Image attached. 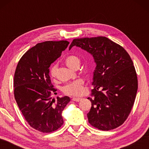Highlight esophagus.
<instances>
[{"label":"esophagus","instance_id":"esophagus-1","mask_svg":"<svg viewBox=\"0 0 149 149\" xmlns=\"http://www.w3.org/2000/svg\"><path fill=\"white\" fill-rule=\"evenodd\" d=\"M73 101H75V102H79L81 100V98H73V99H72Z\"/></svg>","mask_w":149,"mask_h":149}]
</instances>
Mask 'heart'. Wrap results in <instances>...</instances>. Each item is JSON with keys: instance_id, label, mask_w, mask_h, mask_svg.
Segmentation results:
<instances>
[{"instance_id": "heart-1", "label": "heart", "mask_w": 149, "mask_h": 149, "mask_svg": "<svg viewBox=\"0 0 149 149\" xmlns=\"http://www.w3.org/2000/svg\"><path fill=\"white\" fill-rule=\"evenodd\" d=\"M65 63L70 68H74L77 64H80L79 58L75 55H70L65 59ZM56 67L52 66L50 70V74L52 77H56ZM84 81L82 79H79L69 83L62 87V92L65 95L71 96H79L84 91Z\"/></svg>"}]
</instances>
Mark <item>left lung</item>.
I'll return each instance as SVG.
<instances>
[{
	"instance_id": "left-lung-1",
	"label": "left lung",
	"mask_w": 149,
	"mask_h": 149,
	"mask_svg": "<svg viewBox=\"0 0 149 149\" xmlns=\"http://www.w3.org/2000/svg\"><path fill=\"white\" fill-rule=\"evenodd\" d=\"M93 55L97 66L93 75L91 108L87 114L93 127L109 131L119 127L129 116L138 89L137 73L127 51L105 37L75 39L70 45Z\"/></svg>"
}]
</instances>
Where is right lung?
<instances>
[{"mask_svg": "<svg viewBox=\"0 0 149 149\" xmlns=\"http://www.w3.org/2000/svg\"><path fill=\"white\" fill-rule=\"evenodd\" d=\"M70 42L45 41L25 53L17 63L14 78V94L26 122L44 133L55 132L64 123L62 112L70 101L68 97L52 99L56 94L49 75V67Z\"/></svg>", "mask_w": 149, "mask_h": 149, "instance_id": "right-lung-1", "label": "right lung"}]
</instances>
